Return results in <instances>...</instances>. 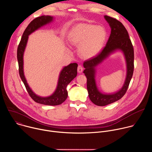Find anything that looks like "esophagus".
<instances>
[{"label":"esophagus","instance_id":"obj_1","mask_svg":"<svg viewBox=\"0 0 152 152\" xmlns=\"http://www.w3.org/2000/svg\"><path fill=\"white\" fill-rule=\"evenodd\" d=\"M83 68L82 66H80V65H79L78 67H77V72L78 73H82L83 72Z\"/></svg>","mask_w":152,"mask_h":152}]
</instances>
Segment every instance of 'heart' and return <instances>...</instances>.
Instances as JSON below:
<instances>
[{
    "instance_id": "obj_1",
    "label": "heart",
    "mask_w": 152,
    "mask_h": 152,
    "mask_svg": "<svg viewBox=\"0 0 152 152\" xmlns=\"http://www.w3.org/2000/svg\"><path fill=\"white\" fill-rule=\"evenodd\" d=\"M107 37L105 29L101 26L82 23L75 26L69 32L70 44L79 46V53L84 58L96 55L103 48Z\"/></svg>"
}]
</instances>
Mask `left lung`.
Here are the masks:
<instances>
[{
  "instance_id": "left-lung-1",
  "label": "left lung",
  "mask_w": 152,
  "mask_h": 152,
  "mask_svg": "<svg viewBox=\"0 0 152 152\" xmlns=\"http://www.w3.org/2000/svg\"><path fill=\"white\" fill-rule=\"evenodd\" d=\"M104 18L110 24L111 32L105 47L96 56L83 62V71L87 78V90L91 101L97 106H105L120 100L126 93L134 69V51L128 32L120 21L107 15ZM120 49L124 53L127 64V76L122 88L112 95H104L97 90L94 79L95 67L114 51Z\"/></svg>"
}]
</instances>
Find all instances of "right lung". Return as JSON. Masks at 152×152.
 Returning a JSON list of instances; mask_svg holds the SVG:
<instances>
[{
  "label": "right lung",
  "mask_w": 152,
  "mask_h": 152,
  "mask_svg": "<svg viewBox=\"0 0 152 152\" xmlns=\"http://www.w3.org/2000/svg\"><path fill=\"white\" fill-rule=\"evenodd\" d=\"M52 20L53 17L51 16L42 15L35 18L31 21L25 30L22 37L21 38L17 48V56L18 63L19 75L30 97L37 103L46 105L56 106L61 104L67 98L68 92L66 90L67 86L77 76V64L76 63H72L69 66L64 67L61 72L58 86L55 93L49 97H41L37 96L29 88L24 76L23 59V53L27 44L28 35L43 25L49 23Z\"/></svg>",
  "instance_id": "add662e5"
}]
</instances>
